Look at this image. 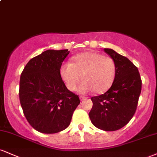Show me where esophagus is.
<instances>
[{
    "label": "esophagus",
    "instance_id": "obj_1",
    "mask_svg": "<svg viewBox=\"0 0 157 157\" xmlns=\"http://www.w3.org/2000/svg\"><path fill=\"white\" fill-rule=\"evenodd\" d=\"M80 100L81 101H82V100H86V97H80Z\"/></svg>",
    "mask_w": 157,
    "mask_h": 157
}]
</instances>
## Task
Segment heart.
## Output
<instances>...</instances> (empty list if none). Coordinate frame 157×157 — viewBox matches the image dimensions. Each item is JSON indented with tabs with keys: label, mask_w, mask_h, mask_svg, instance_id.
<instances>
[{
	"label": "heart",
	"mask_w": 157,
	"mask_h": 157,
	"mask_svg": "<svg viewBox=\"0 0 157 157\" xmlns=\"http://www.w3.org/2000/svg\"><path fill=\"white\" fill-rule=\"evenodd\" d=\"M63 80L70 91H75L82 80L78 91L88 94L94 90L100 94L111 87L116 76V64L111 57L96 52H86L75 56L73 62L65 63L60 68Z\"/></svg>",
	"instance_id": "1"
}]
</instances>
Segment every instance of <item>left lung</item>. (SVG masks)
<instances>
[{
	"instance_id": "1",
	"label": "left lung",
	"mask_w": 157,
	"mask_h": 157,
	"mask_svg": "<svg viewBox=\"0 0 157 157\" xmlns=\"http://www.w3.org/2000/svg\"><path fill=\"white\" fill-rule=\"evenodd\" d=\"M116 64V76L111 88L92 97L89 113L95 127L106 131H117L128 123L136 112L142 89L138 68L127 57L111 48H104Z\"/></svg>"
}]
</instances>
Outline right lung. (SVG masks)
I'll list each match as a JSON object with an SVG mask.
<instances>
[{"label":"right lung","instance_id":"add662e5","mask_svg":"<svg viewBox=\"0 0 157 157\" xmlns=\"http://www.w3.org/2000/svg\"><path fill=\"white\" fill-rule=\"evenodd\" d=\"M68 54V49L46 50L29 61L21 73V107L29 123L40 133L55 134L66 129L80 102L60 75Z\"/></svg>","mask_w":157,"mask_h":157}]
</instances>
